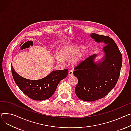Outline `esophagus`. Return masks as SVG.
<instances>
[{"mask_svg": "<svg viewBox=\"0 0 131 131\" xmlns=\"http://www.w3.org/2000/svg\"><path fill=\"white\" fill-rule=\"evenodd\" d=\"M68 75L69 76H72L73 75V71L72 70H69L68 72Z\"/></svg>", "mask_w": 131, "mask_h": 131, "instance_id": "obj_1", "label": "esophagus"}]
</instances>
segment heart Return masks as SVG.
<instances>
[{
	"label": "heart",
	"instance_id": "b5f03b06",
	"mask_svg": "<svg viewBox=\"0 0 131 131\" xmlns=\"http://www.w3.org/2000/svg\"><path fill=\"white\" fill-rule=\"evenodd\" d=\"M79 51L76 56L74 57L73 62L75 64L79 63L82 58V55L85 51V48L80 47L76 44H71L63 46L60 49V54L56 53L55 58L58 62L62 63L64 61V59H69L74 56Z\"/></svg>",
	"mask_w": 131,
	"mask_h": 131
}]
</instances>
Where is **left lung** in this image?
Listing matches in <instances>:
<instances>
[{
	"label": "left lung",
	"instance_id": "8db88e82",
	"mask_svg": "<svg viewBox=\"0 0 131 131\" xmlns=\"http://www.w3.org/2000/svg\"><path fill=\"white\" fill-rule=\"evenodd\" d=\"M91 37L97 42H103L104 54L96 62L97 55L87 58L76 66L73 74L77 78L75 89L80 100L92 102L106 96L116 85L122 65V56L115 41L109 36L92 33Z\"/></svg>",
	"mask_w": 131,
	"mask_h": 131
}]
</instances>
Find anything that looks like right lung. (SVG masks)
Masks as SVG:
<instances>
[{
    "label": "right lung",
    "instance_id": "right-lung-1",
    "mask_svg": "<svg viewBox=\"0 0 131 131\" xmlns=\"http://www.w3.org/2000/svg\"><path fill=\"white\" fill-rule=\"evenodd\" d=\"M14 80L20 90L32 100L43 101L50 98L55 93L58 84L67 76V69L52 71L47 76L37 80H31L20 76L12 66Z\"/></svg>",
    "mask_w": 131,
    "mask_h": 131
}]
</instances>
